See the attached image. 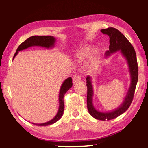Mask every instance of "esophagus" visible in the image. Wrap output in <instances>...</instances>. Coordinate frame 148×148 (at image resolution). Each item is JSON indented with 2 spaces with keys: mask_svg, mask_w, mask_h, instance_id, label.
I'll return each mask as SVG.
<instances>
[{
  "mask_svg": "<svg viewBox=\"0 0 148 148\" xmlns=\"http://www.w3.org/2000/svg\"><path fill=\"white\" fill-rule=\"evenodd\" d=\"M81 80V77L79 76V75L76 74L74 75L73 77V79H72V82H73V83H76L78 82H79Z\"/></svg>",
  "mask_w": 148,
  "mask_h": 148,
  "instance_id": "esophagus-1",
  "label": "esophagus"
}]
</instances>
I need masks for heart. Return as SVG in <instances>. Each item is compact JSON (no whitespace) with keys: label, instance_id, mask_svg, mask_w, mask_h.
Listing matches in <instances>:
<instances>
[{"label":"heart","instance_id":"1","mask_svg":"<svg viewBox=\"0 0 148 148\" xmlns=\"http://www.w3.org/2000/svg\"><path fill=\"white\" fill-rule=\"evenodd\" d=\"M89 54V50L88 49H82V50L79 51V52H78L77 53V57L78 58H79V60L81 61H83L84 60H85L86 57H87L88 56ZM95 60H93V61H92L90 64L89 65V68L91 69L92 68V66H94V61Z\"/></svg>","mask_w":148,"mask_h":148}]
</instances>
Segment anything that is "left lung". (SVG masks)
<instances>
[{
	"instance_id": "1",
	"label": "left lung",
	"mask_w": 148,
	"mask_h": 148,
	"mask_svg": "<svg viewBox=\"0 0 148 148\" xmlns=\"http://www.w3.org/2000/svg\"><path fill=\"white\" fill-rule=\"evenodd\" d=\"M101 31L103 34H107L110 38L109 51H107L105 53V56L108 57L110 54L117 51H120L121 53L125 57L129 66L130 75H131V85L127 93L125 99L119 107L114 110L110 112H100L96 110L92 103L93 97V87H92L91 77L87 76L86 77V86H87V108L89 114L92 117L98 120L108 121L113 119L119 116L128 109L134 99V95L137 83L138 82V69L137 60V56L134 47L132 45L128 39L123 33L114 27H108L103 29Z\"/></svg>"
}]
</instances>
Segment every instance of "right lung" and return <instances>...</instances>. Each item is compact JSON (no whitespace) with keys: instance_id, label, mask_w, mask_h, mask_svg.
<instances>
[{"instance_id":"add662e5","label":"right lung","mask_w":148,"mask_h":148,"mask_svg":"<svg viewBox=\"0 0 148 148\" xmlns=\"http://www.w3.org/2000/svg\"><path fill=\"white\" fill-rule=\"evenodd\" d=\"M56 42V39L54 38L53 36H31L27 38V40L22 42L20 44L18 49H16V51L15 54H14L13 58L16 56L18 54V51H22L24 49H27L28 47H32V46H41V47H46V48H52L54 47V43ZM72 86V79L71 77H69L67 79H65L63 83H62V86L60 88V94H59V109L58 111L57 114L56 115L53 119L48 121L47 123H42V124H36L33 123V124H35L36 126H48L51 125L57 122L62 117V115L63 114V111H64V101H63V97L66 92L68 91L69 88H71Z\"/></svg>"}]
</instances>
